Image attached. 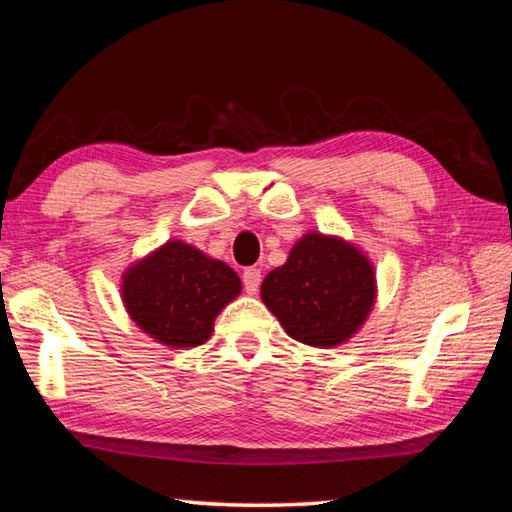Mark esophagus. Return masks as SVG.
I'll return each mask as SVG.
<instances>
[{
    "label": "esophagus",
    "mask_w": 512,
    "mask_h": 512,
    "mask_svg": "<svg viewBox=\"0 0 512 512\" xmlns=\"http://www.w3.org/2000/svg\"><path fill=\"white\" fill-rule=\"evenodd\" d=\"M241 280H244L246 293L255 295V293H257V288H259V284H262V271H259V268H246L244 275H241Z\"/></svg>",
    "instance_id": "obj_1"
}]
</instances>
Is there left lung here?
Listing matches in <instances>:
<instances>
[{
    "instance_id": "8db88e82",
    "label": "left lung",
    "mask_w": 512,
    "mask_h": 512,
    "mask_svg": "<svg viewBox=\"0 0 512 512\" xmlns=\"http://www.w3.org/2000/svg\"><path fill=\"white\" fill-rule=\"evenodd\" d=\"M378 297L367 253L338 235L311 230L262 282V302L293 340L331 349L349 342Z\"/></svg>"
}]
</instances>
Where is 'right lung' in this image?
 <instances>
[{
    "label": "right lung",
    "instance_id": "add662e5",
    "mask_svg": "<svg viewBox=\"0 0 512 512\" xmlns=\"http://www.w3.org/2000/svg\"><path fill=\"white\" fill-rule=\"evenodd\" d=\"M239 293V275L226 262L181 239H167L120 275V302L129 320L170 349L203 345L217 315Z\"/></svg>",
    "mask_w": 512,
    "mask_h": 512
}]
</instances>
